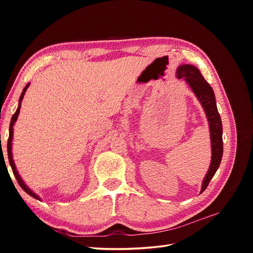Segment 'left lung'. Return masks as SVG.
<instances>
[{"instance_id":"1","label":"left lung","mask_w":253,"mask_h":253,"mask_svg":"<svg viewBox=\"0 0 253 253\" xmlns=\"http://www.w3.org/2000/svg\"><path fill=\"white\" fill-rule=\"evenodd\" d=\"M176 74H177V78L185 80L191 89L193 90L209 121L212 156L210 168L203 180L201 190V193H203L208 187L214 174L216 173L221 162V157H223V126H221L220 115L216 109L214 91L210 84L204 79L200 70L194 65L182 64L178 66Z\"/></svg>"}]
</instances>
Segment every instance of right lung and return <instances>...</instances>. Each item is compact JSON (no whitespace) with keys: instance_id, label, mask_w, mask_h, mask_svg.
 <instances>
[{"instance_id":"right-lung-1","label":"right lung","mask_w":253,"mask_h":253,"mask_svg":"<svg viewBox=\"0 0 253 253\" xmlns=\"http://www.w3.org/2000/svg\"><path fill=\"white\" fill-rule=\"evenodd\" d=\"M29 84H30V83H27V85L24 87V89H23L22 94H21V96H20V99H19V106H18V109H17L16 113H14V114L12 115V118H11V121H10V126H9V138H8V142H7V154H8V160H9V164H10V167H11V169H12L13 175H14V177H16V179L18 180L20 187H21L23 190H24L27 194H29L30 196H33L34 198H36V200L41 201V198H40L39 196H38L36 193H34L33 191L30 190L29 188H27V186L25 185L24 181L22 180L21 176L19 175V173H18V171H17V168H16V166H14L13 159H12V153H11V140H12V136H13V132H12L13 128H12V126H13V125H14V122H16L17 119H18V115H19V113H20V108H21V101H22L23 97H24V94H25V91H26L27 87L29 86Z\"/></svg>"}]
</instances>
